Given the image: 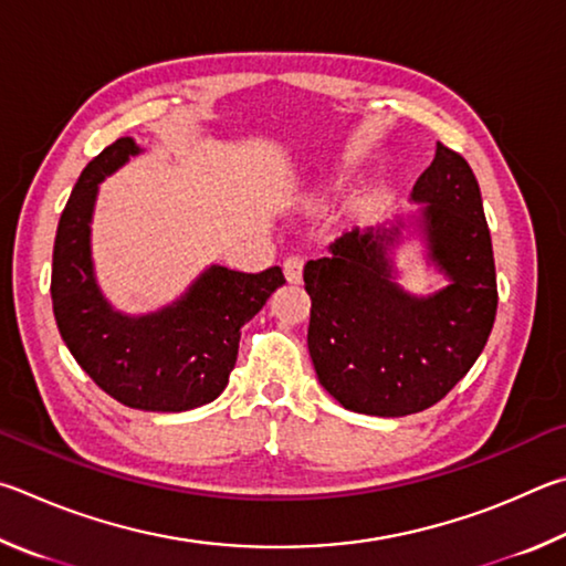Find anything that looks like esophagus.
Masks as SVG:
<instances>
[{
    "instance_id": "esophagus-1",
    "label": "esophagus",
    "mask_w": 566,
    "mask_h": 566,
    "mask_svg": "<svg viewBox=\"0 0 566 566\" xmlns=\"http://www.w3.org/2000/svg\"><path fill=\"white\" fill-rule=\"evenodd\" d=\"M283 271L289 283H301L303 281V258L301 255H289L283 261Z\"/></svg>"
}]
</instances>
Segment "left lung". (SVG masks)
Masks as SVG:
<instances>
[{
  "label": "left lung",
  "instance_id": "obj_1",
  "mask_svg": "<svg viewBox=\"0 0 566 566\" xmlns=\"http://www.w3.org/2000/svg\"><path fill=\"white\" fill-rule=\"evenodd\" d=\"M412 201L424 203L420 231L450 281L442 291L420 298L395 283L388 251L402 221L355 228L303 268L315 375L345 410L402 418L432 408L470 373L492 333L497 275L470 164L438 142Z\"/></svg>",
  "mask_w": 566,
  "mask_h": 566
}]
</instances>
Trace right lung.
<instances>
[{
    "label": "right lung",
    "instance_id": "obj_1",
    "mask_svg": "<svg viewBox=\"0 0 566 566\" xmlns=\"http://www.w3.org/2000/svg\"><path fill=\"white\" fill-rule=\"evenodd\" d=\"M138 151L134 138H116L78 176L56 228L54 318L74 360L114 400L148 412H184L223 392L241 328L285 277L277 265L261 273L211 265L161 311L136 318L114 311L96 285L92 213L98 184Z\"/></svg>",
    "mask_w": 566,
    "mask_h": 566
}]
</instances>
